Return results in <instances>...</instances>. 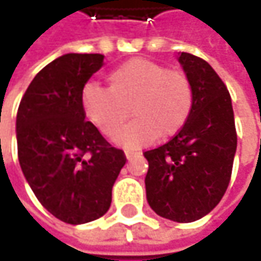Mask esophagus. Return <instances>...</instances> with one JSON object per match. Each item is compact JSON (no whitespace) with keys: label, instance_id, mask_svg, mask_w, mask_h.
I'll use <instances>...</instances> for the list:
<instances>
[{"label":"esophagus","instance_id":"1","mask_svg":"<svg viewBox=\"0 0 261 261\" xmlns=\"http://www.w3.org/2000/svg\"><path fill=\"white\" fill-rule=\"evenodd\" d=\"M136 155H139V152H134V151H125V157L131 160L133 157H136Z\"/></svg>","mask_w":261,"mask_h":261}]
</instances>
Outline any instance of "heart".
<instances>
[{"label": "heart", "mask_w": 261, "mask_h": 261, "mask_svg": "<svg viewBox=\"0 0 261 261\" xmlns=\"http://www.w3.org/2000/svg\"><path fill=\"white\" fill-rule=\"evenodd\" d=\"M110 87L87 83L81 102L89 121L106 137L115 139L129 116L135 119L121 132L118 142L130 149L166 139L186 125L193 109V84L181 69L133 59L115 69Z\"/></svg>", "instance_id": "b5f03b06"}]
</instances>
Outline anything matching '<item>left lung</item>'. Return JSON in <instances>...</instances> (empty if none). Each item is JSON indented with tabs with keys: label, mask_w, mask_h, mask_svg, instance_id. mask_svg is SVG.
Instances as JSON below:
<instances>
[{
	"label": "left lung",
	"mask_w": 261,
	"mask_h": 261,
	"mask_svg": "<svg viewBox=\"0 0 261 261\" xmlns=\"http://www.w3.org/2000/svg\"><path fill=\"white\" fill-rule=\"evenodd\" d=\"M193 84L189 121L168 143L145 151L146 199L162 218L193 222L210 213L230 184L237 133L228 89L201 57L181 53Z\"/></svg>",
	"instance_id": "8db88e82"
}]
</instances>
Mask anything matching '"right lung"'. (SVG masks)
<instances>
[{"label": "right lung", "mask_w": 261, "mask_h": 261, "mask_svg": "<svg viewBox=\"0 0 261 261\" xmlns=\"http://www.w3.org/2000/svg\"><path fill=\"white\" fill-rule=\"evenodd\" d=\"M102 54H65L27 87L16 116L18 159L40 204L66 224L107 213L127 157L86 121L81 92Z\"/></svg>", "instance_id": "1"}]
</instances>
